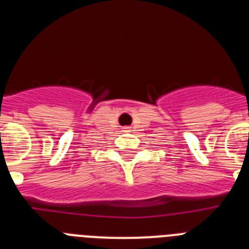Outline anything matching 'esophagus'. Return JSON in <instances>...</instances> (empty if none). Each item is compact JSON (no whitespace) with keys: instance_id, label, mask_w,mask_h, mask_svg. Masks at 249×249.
<instances>
[{"instance_id":"34e87169","label":"esophagus","mask_w":249,"mask_h":249,"mask_svg":"<svg viewBox=\"0 0 249 249\" xmlns=\"http://www.w3.org/2000/svg\"><path fill=\"white\" fill-rule=\"evenodd\" d=\"M129 131H132V127H129V126L123 127V132H129Z\"/></svg>"}]
</instances>
